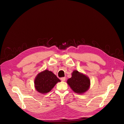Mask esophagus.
Segmentation results:
<instances>
[{
    "label": "esophagus",
    "instance_id": "esophagus-1",
    "mask_svg": "<svg viewBox=\"0 0 124 124\" xmlns=\"http://www.w3.org/2000/svg\"><path fill=\"white\" fill-rule=\"evenodd\" d=\"M61 80L62 81H65V80H66V78L65 77H63V78H61Z\"/></svg>",
    "mask_w": 124,
    "mask_h": 124
}]
</instances>
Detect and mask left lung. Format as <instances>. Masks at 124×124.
<instances>
[{"label": "left lung", "mask_w": 124, "mask_h": 124, "mask_svg": "<svg viewBox=\"0 0 124 124\" xmlns=\"http://www.w3.org/2000/svg\"><path fill=\"white\" fill-rule=\"evenodd\" d=\"M67 83L72 90L78 94H82L89 89L90 80L89 77L75 70L72 73V77L69 78Z\"/></svg>", "instance_id": "8db88e82"}]
</instances>
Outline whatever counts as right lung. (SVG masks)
I'll list each match as a JSON object with an SVG mask.
<instances>
[{"label": "right lung", "instance_id": "obj_1", "mask_svg": "<svg viewBox=\"0 0 124 124\" xmlns=\"http://www.w3.org/2000/svg\"><path fill=\"white\" fill-rule=\"evenodd\" d=\"M60 80L52 72L47 70L39 73L34 79L35 89L41 94L50 92Z\"/></svg>", "mask_w": 124, "mask_h": 124}]
</instances>
